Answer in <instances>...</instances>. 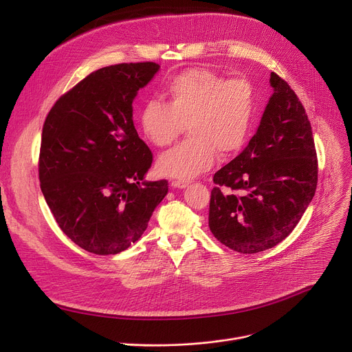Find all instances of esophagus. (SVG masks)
I'll list each match as a JSON object with an SVG mask.
<instances>
[{
  "label": "esophagus",
  "instance_id": "esophagus-1",
  "mask_svg": "<svg viewBox=\"0 0 352 352\" xmlns=\"http://www.w3.org/2000/svg\"><path fill=\"white\" fill-rule=\"evenodd\" d=\"M189 185V181H181V179H174L171 181V186L173 188H178V189H184Z\"/></svg>",
  "mask_w": 352,
  "mask_h": 352
}]
</instances>
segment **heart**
I'll list each match as a JSON object with an SVG mask.
<instances>
[{"label":"heart","instance_id":"obj_1","mask_svg":"<svg viewBox=\"0 0 352 352\" xmlns=\"http://www.w3.org/2000/svg\"><path fill=\"white\" fill-rule=\"evenodd\" d=\"M166 102L146 100L139 125L144 138L164 148L179 138L185 125L190 138L164 152L157 168L162 174L190 179L208 170L217 152L230 156L242 149L249 138L254 111L256 88L248 78L193 68L166 81Z\"/></svg>","mask_w":352,"mask_h":352}]
</instances>
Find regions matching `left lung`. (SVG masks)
<instances>
[{"label":"left lung","mask_w":352,"mask_h":352,"mask_svg":"<svg viewBox=\"0 0 352 352\" xmlns=\"http://www.w3.org/2000/svg\"><path fill=\"white\" fill-rule=\"evenodd\" d=\"M271 85L274 95L256 135L213 175L212 234L243 254L264 252L287 238L317 188L318 160L306 110L275 72ZM223 186L230 194L219 190Z\"/></svg>","instance_id":"left-lung-1"}]
</instances>
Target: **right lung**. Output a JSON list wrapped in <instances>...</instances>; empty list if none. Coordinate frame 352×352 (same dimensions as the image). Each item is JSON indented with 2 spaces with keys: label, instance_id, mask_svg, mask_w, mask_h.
I'll return each mask as SVG.
<instances>
[{
  "label": "right lung",
  "instance_id": "obj_1",
  "mask_svg": "<svg viewBox=\"0 0 352 352\" xmlns=\"http://www.w3.org/2000/svg\"><path fill=\"white\" fill-rule=\"evenodd\" d=\"M157 69L155 63H124L92 72L45 120L42 193L63 232L89 253L126 250L168 192L166 179L142 182L153 156L132 120L138 91Z\"/></svg>",
  "mask_w": 352,
  "mask_h": 352
}]
</instances>
